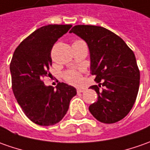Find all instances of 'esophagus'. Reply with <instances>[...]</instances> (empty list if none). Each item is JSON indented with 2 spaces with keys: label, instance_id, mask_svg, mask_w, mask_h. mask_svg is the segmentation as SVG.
Listing matches in <instances>:
<instances>
[{
  "label": "esophagus",
  "instance_id": "esophagus-1",
  "mask_svg": "<svg viewBox=\"0 0 150 150\" xmlns=\"http://www.w3.org/2000/svg\"><path fill=\"white\" fill-rule=\"evenodd\" d=\"M84 90H85L84 88H77V93H83Z\"/></svg>",
  "mask_w": 150,
  "mask_h": 150
}]
</instances>
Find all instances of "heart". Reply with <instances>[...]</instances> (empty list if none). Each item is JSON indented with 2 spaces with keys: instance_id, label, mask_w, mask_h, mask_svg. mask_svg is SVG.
Instances as JSON below:
<instances>
[{
  "instance_id": "b5f03b06",
  "label": "heart",
  "mask_w": 150,
  "mask_h": 150,
  "mask_svg": "<svg viewBox=\"0 0 150 150\" xmlns=\"http://www.w3.org/2000/svg\"><path fill=\"white\" fill-rule=\"evenodd\" d=\"M75 42H80V41H75ZM65 79H67V82L74 85H79L82 82L81 74L76 71H68L65 75Z\"/></svg>"
}]
</instances>
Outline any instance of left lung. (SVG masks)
Returning a JSON list of instances; mask_svg holds the SVG:
<instances>
[{"mask_svg":"<svg viewBox=\"0 0 150 150\" xmlns=\"http://www.w3.org/2000/svg\"><path fill=\"white\" fill-rule=\"evenodd\" d=\"M70 33L86 42L90 74L98 83L90 87L98 93V101L89 106V112L103 123L121 121L130 112L139 91L135 54L120 37L100 26L75 25Z\"/></svg>","mask_w":150,"mask_h":150,"instance_id":"8db88e82","label":"left lung"}]
</instances>
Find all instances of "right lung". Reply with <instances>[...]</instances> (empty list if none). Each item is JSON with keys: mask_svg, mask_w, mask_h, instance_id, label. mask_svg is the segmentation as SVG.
Here are the masks:
<instances>
[{"mask_svg": "<svg viewBox=\"0 0 150 150\" xmlns=\"http://www.w3.org/2000/svg\"><path fill=\"white\" fill-rule=\"evenodd\" d=\"M72 27L71 24H49L38 28L15 49L10 70L12 89L24 114L37 125L57 124L69 109L76 88L58 83L47 86L42 79L52 75L51 51L54 43Z\"/></svg>", "mask_w": 150, "mask_h": 150, "instance_id": "right-lung-1", "label": "right lung"}]
</instances>
